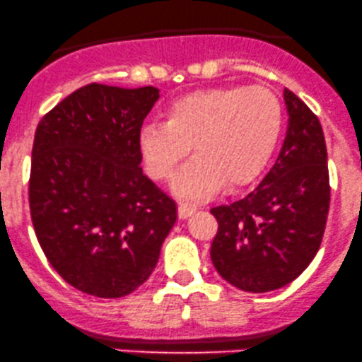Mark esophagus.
<instances>
[{
  "mask_svg": "<svg viewBox=\"0 0 362 362\" xmlns=\"http://www.w3.org/2000/svg\"><path fill=\"white\" fill-rule=\"evenodd\" d=\"M195 212H197L195 205L180 204V207H177V216H180V219H186V217H189L192 214H195Z\"/></svg>",
  "mask_w": 362,
  "mask_h": 362,
  "instance_id": "34e87169",
  "label": "esophagus"
}]
</instances>
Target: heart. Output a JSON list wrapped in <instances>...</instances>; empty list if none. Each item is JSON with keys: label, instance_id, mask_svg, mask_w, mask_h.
<instances>
[{"label": "heart", "instance_id": "heart-1", "mask_svg": "<svg viewBox=\"0 0 362 362\" xmlns=\"http://www.w3.org/2000/svg\"><path fill=\"white\" fill-rule=\"evenodd\" d=\"M283 105L266 88H212L176 100L165 122L143 124L138 146L151 180L167 182L188 157L174 181L185 200L209 198L226 182L245 185L269 164L283 133Z\"/></svg>", "mask_w": 362, "mask_h": 362}]
</instances>
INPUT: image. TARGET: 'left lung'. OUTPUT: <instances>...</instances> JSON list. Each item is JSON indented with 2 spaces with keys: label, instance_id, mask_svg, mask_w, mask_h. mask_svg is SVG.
I'll list each match as a JSON object with an SVG mask.
<instances>
[{
  "label": "left lung",
  "instance_id": "1",
  "mask_svg": "<svg viewBox=\"0 0 362 362\" xmlns=\"http://www.w3.org/2000/svg\"><path fill=\"white\" fill-rule=\"evenodd\" d=\"M288 129L276 164L238 200L212 207L217 273L252 293L288 285L320 250L329 211L328 155L317 115L285 89Z\"/></svg>",
  "mask_w": 362,
  "mask_h": 362
}]
</instances>
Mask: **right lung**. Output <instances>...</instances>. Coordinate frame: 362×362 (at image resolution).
Returning <instances> with one entry per match:
<instances>
[{"label": "right lung", "instance_id": "1", "mask_svg": "<svg viewBox=\"0 0 362 362\" xmlns=\"http://www.w3.org/2000/svg\"><path fill=\"white\" fill-rule=\"evenodd\" d=\"M158 89L86 84L37 124L29 207L46 259L100 298L150 278L177 219L176 202L143 174L138 134Z\"/></svg>", "mask_w": 362, "mask_h": 362}]
</instances>
